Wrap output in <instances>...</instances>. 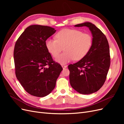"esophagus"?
Wrapping results in <instances>:
<instances>
[{
    "label": "esophagus",
    "mask_w": 124,
    "mask_h": 124,
    "mask_svg": "<svg viewBox=\"0 0 124 124\" xmlns=\"http://www.w3.org/2000/svg\"><path fill=\"white\" fill-rule=\"evenodd\" d=\"M62 66L63 69H65V68H67V65H62Z\"/></svg>",
    "instance_id": "esophagus-1"
}]
</instances>
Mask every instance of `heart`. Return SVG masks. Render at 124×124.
<instances>
[{"mask_svg": "<svg viewBox=\"0 0 124 124\" xmlns=\"http://www.w3.org/2000/svg\"><path fill=\"white\" fill-rule=\"evenodd\" d=\"M55 39H47L46 41L47 50L54 57L63 50L65 52L56 58L61 64H65L75 59L79 61L88 54L92 47V37L87 33L78 29H63L55 35Z\"/></svg>", "mask_w": 124, "mask_h": 124, "instance_id": "1", "label": "heart"}]
</instances>
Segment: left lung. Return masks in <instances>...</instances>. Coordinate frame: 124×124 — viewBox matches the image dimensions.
<instances>
[{
  "label": "left lung",
  "mask_w": 124,
  "mask_h": 124,
  "mask_svg": "<svg viewBox=\"0 0 124 124\" xmlns=\"http://www.w3.org/2000/svg\"><path fill=\"white\" fill-rule=\"evenodd\" d=\"M74 26L88 27L93 38L88 54L68 66L70 83L78 93L91 94L98 91L106 81L111 62L109 46L106 36L94 24L85 22Z\"/></svg>",
  "instance_id": "left-lung-1"
}]
</instances>
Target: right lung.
<instances>
[{
    "mask_svg": "<svg viewBox=\"0 0 124 124\" xmlns=\"http://www.w3.org/2000/svg\"><path fill=\"white\" fill-rule=\"evenodd\" d=\"M55 32L49 26H29L15 44L16 77L31 95L43 97L50 93L62 70L61 65L53 61L46 46V40Z\"/></svg>",
    "mask_w": 124,
    "mask_h": 124,
    "instance_id": "1",
    "label": "right lung"
}]
</instances>
